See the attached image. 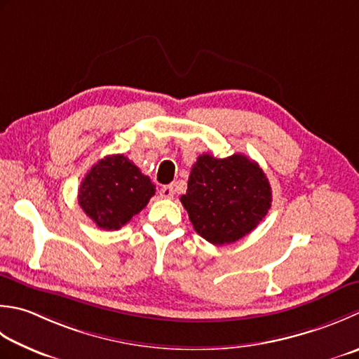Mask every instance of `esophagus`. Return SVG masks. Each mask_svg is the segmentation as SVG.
I'll return each instance as SVG.
<instances>
[{
	"label": "esophagus",
	"instance_id": "obj_1",
	"mask_svg": "<svg viewBox=\"0 0 359 359\" xmlns=\"http://www.w3.org/2000/svg\"><path fill=\"white\" fill-rule=\"evenodd\" d=\"M160 196L163 199H172L174 198V187L172 185H166L160 189Z\"/></svg>",
	"mask_w": 359,
	"mask_h": 359
}]
</instances>
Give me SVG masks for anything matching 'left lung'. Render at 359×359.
Listing matches in <instances>:
<instances>
[{"mask_svg":"<svg viewBox=\"0 0 359 359\" xmlns=\"http://www.w3.org/2000/svg\"><path fill=\"white\" fill-rule=\"evenodd\" d=\"M180 202L203 240L222 245L241 240L263 221L272 191L264 171L243 154L226 158L202 154Z\"/></svg>","mask_w":359,"mask_h":359,"instance_id":"left-lung-1","label":"left lung"}]
</instances>
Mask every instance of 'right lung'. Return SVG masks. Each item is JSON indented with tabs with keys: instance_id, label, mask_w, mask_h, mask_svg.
Masks as SVG:
<instances>
[{
	"instance_id": "1",
	"label": "right lung",
	"mask_w": 359,
	"mask_h": 359,
	"mask_svg": "<svg viewBox=\"0 0 359 359\" xmlns=\"http://www.w3.org/2000/svg\"><path fill=\"white\" fill-rule=\"evenodd\" d=\"M156 194V185L123 154L91 166L81 182V208L97 227L118 230L138 215Z\"/></svg>"
}]
</instances>
